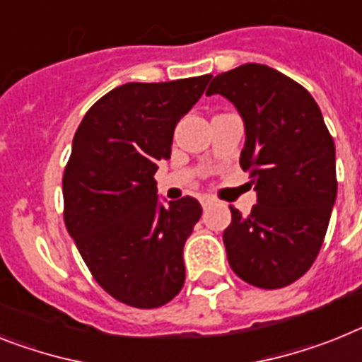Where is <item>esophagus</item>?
I'll return each mask as SVG.
<instances>
[{"label": "esophagus", "instance_id": "obj_1", "mask_svg": "<svg viewBox=\"0 0 362 362\" xmlns=\"http://www.w3.org/2000/svg\"><path fill=\"white\" fill-rule=\"evenodd\" d=\"M215 202L214 197H209V195H204V197H200V204H202V208H208V206H211Z\"/></svg>", "mask_w": 362, "mask_h": 362}]
</instances>
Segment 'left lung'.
I'll use <instances>...</instances> for the list:
<instances>
[{"label":"left lung","mask_w":362,"mask_h":362,"mask_svg":"<svg viewBox=\"0 0 362 362\" xmlns=\"http://www.w3.org/2000/svg\"><path fill=\"white\" fill-rule=\"evenodd\" d=\"M245 123L243 171L257 204L247 217L230 206L228 263L247 284L279 289L317 259L337 199L335 144L311 93L265 64H243L211 81Z\"/></svg>","instance_id":"left-lung-1"}]
</instances>
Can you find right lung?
I'll return each instance as SVG.
<instances>
[{
    "label": "right lung",
    "mask_w": 362,
    "mask_h": 362,
    "mask_svg": "<svg viewBox=\"0 0 362 362\" xmlns=\"http://www.w3.org/2000/svg\"><path fill=\"white\" fill-rule=\"evenodd\" d=\"M211 75L127 83L86 112L62 178L64 223L95 281L115 300L160 308L180 293L184 245L202 208L160 202L154 173L171 158L176 123Z\"/></svg>",
    "instance_id": "1"
}]
</instances>
